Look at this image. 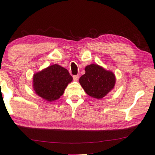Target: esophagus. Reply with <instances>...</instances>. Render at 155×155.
I'll return each mask as SVG.
<instances>
[{"label": "esophagus", "mask_w": 155, "mask_h": 155, "mask_svg": "<svg viewBox=\"0 0 155 155\" xmlns=\"http://www.w3.org/2000/svg\"><path fill=\"white\" fill-rule=\"evenodd\" d=\"M78 78H79L78 75H74V76H73V79H74V81H78Z\"/></svg>", "instance_id": "1"}]
</instances>
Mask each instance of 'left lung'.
<instances>
[{
	"label": "left lung",
	"instance_id": "left-lung-1",
	"mask_svg": "<svg viewBox=\"0 0 155 155\" xmlns=\"http://www.w3.org/2000/svg\"><path fill=\"white\" fill-rule=\"evenodd\" d=\"M85 70V74L80 77L79 83L89 96L101 99L114 87L115 77L113 72L96 64L87 65Z\"/></svg>",
	"mask_w": 155,
	"mask_h": 155
}]
</instances>
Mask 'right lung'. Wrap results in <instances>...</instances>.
Instances as JSON below:
<instances>
[{"label": "right lung", "mask_w": 155, "mask_h": 155, "mask_svg": "<svg viewBox=\"0 0 155 155\" xmlns=\"http://www.w3.org/2000/svg\"><path fill=\"white\" fill-rule=\"evenodd\" d=\"M72 81V76L65 68L54 64L34 74L33 88L41 98L53 101L63 95Z\"/></svg>", "instance_id": "right-lung-1"}]
</instances>
